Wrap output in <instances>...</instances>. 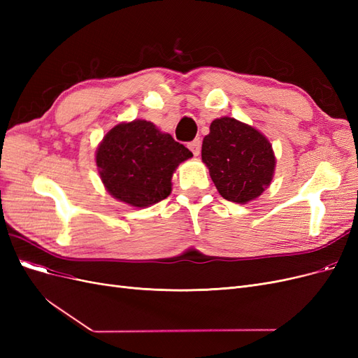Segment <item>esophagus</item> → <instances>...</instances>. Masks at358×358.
I'll use <instances>...</instances> for the list:
<instances>
[{
    "instance_id": "obj_1",
    "label": "esophagus",
    "mask_w": 358,
    "mask_h": 358,
    "mask_svg": "<svg viewBox=\"0 0 358 358\" xmlns=\"http://www.w3.org/2000/svg\"><path fill=\"white\" fill-rule=\"evenodd\" d=\"M189 150L194 154V157H199L200 155V150H201V140L200 138H196L192 140V142L188 145Z\"/></svg>"
}]
</instances>
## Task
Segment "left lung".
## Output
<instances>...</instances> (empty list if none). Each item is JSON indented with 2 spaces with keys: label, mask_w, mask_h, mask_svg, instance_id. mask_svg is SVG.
Returning <instances> with one entry per match:
<instances>
[{
  "label": "left lung",
  "mask_w": 358,
  "mask_h": 358,
  "mask_svg": "<svg viewBox=\"0 0 358 358\" xmlns=\"http://www.w3.org/2000/svg\"><path fill=\"white\" fill-rule=\"evenodd\" d=\"M201 159L221 196L246 204L272 183L276 158L272 143L257 128L234 117L212 121L203 138Z\"/></svg>",
  "instance_id": "1"
}]
</instances>
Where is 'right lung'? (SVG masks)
Returning <instances> with one entry per match:
<instances>
[{"mask_svg": "<svg viewBox=\"0 0 358 358\" xmlns=\"http://www.w3.org/2000/svg\"><path fill=\"white\" fill-rule=\"evenodd\" d=\"M191 157L189 149L145 119L115 125L95 150L107 192L140 209L170 196L173 173Z\"/></svg>", "mask_w": 358, "mask_h": 358, "instance_id": "add662e5", "label": "right lung"}]
</instances>
